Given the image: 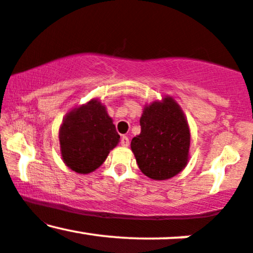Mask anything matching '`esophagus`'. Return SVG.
Returning a JSON list of instances; mask_svg holds the SVG:
<instances>
[{
	"instance_id": "obj_1",
	"label": "esophagus",
	"mask_w": 253,
	"mask_h": 253,
	"mask_svg": "<svg viewBox=\"0 0 253 253\" xmlns=\"http://www.w3.org/2000/svg\"><path fill=\"white\" fill-rule=\"evenodd\" d=\"M120 144L123 145V146H125V147L128 146V145H129V139H128V136H126V135H123V136H121Z\"/></svg>"
}]
</instances>
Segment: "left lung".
<instances>
[{
	"instance_id": "8db88e82",
	"label": "left lung",
	"mask_w": 253,
	"mask_h": 253,
	"mask_svg": "<svg viewBox=\"0 0 253 253\" xmlns=\"http://www.w3.org/2000/svg\"><path fill=\"white\" fill-rule=\"evenodd\" d=\"M140 127V134L132 139L130 149L143 173L162 181L181 172L188 162L190 132L175 100L167 96L163 102L146 107Z\"/></svg>"
}]
</instances>
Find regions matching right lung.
Returning <instances> with one entry per match:
<instances>
[{
  "label": "right lung",
  "instance_id": "right-lung-1",
  "mask_svg": "<svg viewBox=\"0 0 253 253\" xmlns=\"http://www.w3.org/2000/svg\"><path fill=\"white\" fill-rule=\"evenodd\" d=\"M115 125L98 101L74 109L64 119L59 130L64 163L78 173H89L106 161L119 143Z\"/></svg>",
  "mask_w": 253,
  "mask_h": 253
}]
</instances>
